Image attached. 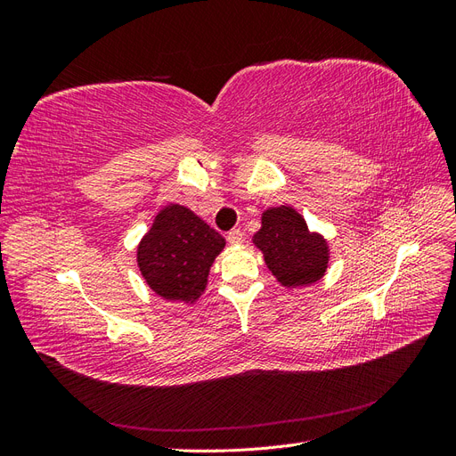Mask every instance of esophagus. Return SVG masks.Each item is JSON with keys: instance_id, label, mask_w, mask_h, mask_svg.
<instances>
[{"instance_id": "esophagus-1", "label": "esophagus", "mask_w": 456, "mask_h": 456, "mask_svg": "<svg viewBox=\"0 0 456 456\" xmlns=\"http://www.w3.org/2000/svg\"><path fill=\"white\" fill-rule=\"evenodd\" d=\"M226 240H228L230 243H241L243 232H241L240 228H233V230H230V232L226 233Z\"/></svg>"}]
</instances>
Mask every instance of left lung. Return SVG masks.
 Returning a JSON list of instances; mask_svg holds the SVG:
<instances>
[{"mask_svg":"<svg viewBox=\"0 0 456 456\" xmlns=\"http://www.w3.org/2000/svg\"><path fill=\"white\" fill-rule=\"evenodd\" d=\"M253 240L272 273L287 287L314 283L325 273V241L308 232L305 218L291 207H275L262 215V228Z\"/></svg>","mask_w":456,"mask_h":456,"instance_id":"1","label":"left lung"}]
</instances>
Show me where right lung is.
<instances>
[{
    "label": "right lung",
    "mask_w": 456,
    "mask_h": 456,
    "mask_svg": "<svg viewBox=\"0 0 456 456\" xmlns=\"http://www.w3.org/2000/svg\"><path fill=\"white\" fill-rule=\"evenodd\" d=\"M224 238L186 207L167 205L139 245L146 283L167 300H196Z\"/></svg>",
    "instance_id": "add662e5"
}]
</instances>
